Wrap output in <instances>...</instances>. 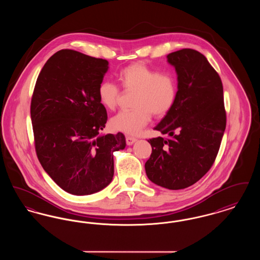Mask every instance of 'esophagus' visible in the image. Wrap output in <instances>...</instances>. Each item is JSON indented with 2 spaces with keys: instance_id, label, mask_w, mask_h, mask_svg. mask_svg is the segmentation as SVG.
Masks as SVG:
<instances>
[{
  "instance_id": "esophagus-1",
  "label": "esophagus",
  "mask_w": 260,
  "mask_h": 260,
  "mask_svg": "<svg viewBox=\"0 0 260 260\" xmlns=\"http://www.w3.org/2000/svg\"><path fill=\"white\" fill-rule=\"evenodd\" d=\"M136 138H135V137H132V136H126L125 137V141H126V144L127 145H133L135 142H136Z\"/></svg>"
}]
</instances>
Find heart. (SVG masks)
<instances>
[{
    "label": "heart",
    "instance_id": "1",
    "mask_svg": "<svg viewBox=\"0 0 260 260\" xmlns=\"http://www.w3.org/2000/svg\"><path fill=\"white\" fill-rule=\"evenodd\" d=\"M118 79L126 90L136 91L132 111H122L112 118V127L127 135H137L152 118L162 117L173 108L177 94V84L173 75L160 74L144 63L126 66ZM120 90L111 82L104 81L99 87L100 103L114 110L118 104Z\"/></svg>",
    "mask_w": 260,
    "mask_h": 260
}]
</instances>
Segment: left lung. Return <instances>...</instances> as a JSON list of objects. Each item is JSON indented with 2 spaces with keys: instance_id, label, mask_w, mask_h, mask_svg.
<instances>
[{
  "instance_id": "8db88e82",
  "label": "left lung",
  "mask_w": 260,
  "mask_h": 260,
  "mask_svg": "<svg viewBox=\"0 0 260 260\" xmlns=\"http://www.w3.org/2000/svg\"><path fill=\"white\" fill-rule=\"evenodd\" d=\"M167 59L177 75V94L173 108L154 127L169 137L148 140L152 153L145 172L156 185L179 190L210 171L222 140L226 113L222 82L205 55L183 49Z\"/></svg>"
}]
</instances>
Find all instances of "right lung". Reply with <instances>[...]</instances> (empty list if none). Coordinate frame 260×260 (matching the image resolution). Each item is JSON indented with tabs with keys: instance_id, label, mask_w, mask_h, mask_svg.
<instances>
[{
	"instance_id": "1",
	"label": "right lung",
	"mask_w": 260,
	"mask_h": 260,
	"mask_svg": "<svg viewBox=\"0 0 260 260\" xmlns=\"http://www.w3.org/2000/svg\"><path fill=\"white\" fill-rule=\"evenodd\" d=\"M109 62L72 50L54 53L38 76L31 120L38 159L67 193L85 196L111 183L122 133L101 135L107 112L99 87Z\"/></svg>"
}]
</instances>
